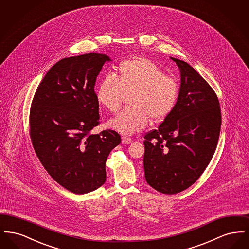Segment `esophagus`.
I'll use <instances>...</instances> for the list:
<instances>
[{
  "label": "esophagus",
  "instance_id": "34e87169",
  "mask_svg": "<svg viewBox=\"0 0 249 249\" xmlns=\"http://www.w3.org/2000/svg\"><path fill=\"white\" fill-rule=\"evenodd\" d=\"M121 142H122V143H124V144H129V143L131 142V139H130V137H128V136H122Z\"/></svg>",
  "mask_w": 249,
  "mask_h": 249
}]
</instances>
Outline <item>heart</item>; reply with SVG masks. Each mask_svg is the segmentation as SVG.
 <instances>
[{
	"instance_id": "b5f03b06",
	"label": "heart",
	"mask_w": 249,
	"mask_h": 249,
	"mask_svg": "<svg viewBox=\"0 0 249 249\" xmlns=\"http://www.w3.org/2000/svg\"><path fill=\"white\" fill-rule=\"evenodd\" d=\"M130 94V107L108 122L110 128L121 134L143 130L150 119L155 122L166 119L178 103L179 84L149 59H129L119 65L117 75L109 72L101 80L96 99L108 112L115 113L125 95Z\"/></svg>"
}]
</instances>
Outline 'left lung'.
Here are the masks:
<instances>
[{
  "label": "left lung",
  "mask_w": 249,
  "mask_h": 249,
  "mask_svg": "<svg viewBox=\"0 0 249 249\" xmlns=\"http://www.w3.org/2000/svg\"><path fill=\"white\" fill-rule=\"evenodd\" d=\"M171 59L181 76L178 103L143 142L145 180L164 194L181 192L199 179L213 158L221 126L219 102L210 85L189 63Z\"/></svg>",
  "instance_id": "left-lung-1"
}]
</instances>
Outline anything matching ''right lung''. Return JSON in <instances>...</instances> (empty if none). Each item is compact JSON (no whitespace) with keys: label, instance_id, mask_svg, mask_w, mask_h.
I'll list each match as a JSON object with an SVG mask.
<instances>
[{"label":"right lung","instance_id":"1","mask_svg":"<svg viewBox=\"0 0 249 249\" xmlns=\"http://www.w3.org/2000/svg\"><path fill=\"white\" fill-rule=\"evenodd\" d=\"M106 54L60 59L38 86L30 111V135L42 165L56 182L75 194L97 190L107 180L106 162L121 138L115 130L99 134L95 82Z\"/></svg>","mask_w":249,"mask_h":249}]
</instances>
